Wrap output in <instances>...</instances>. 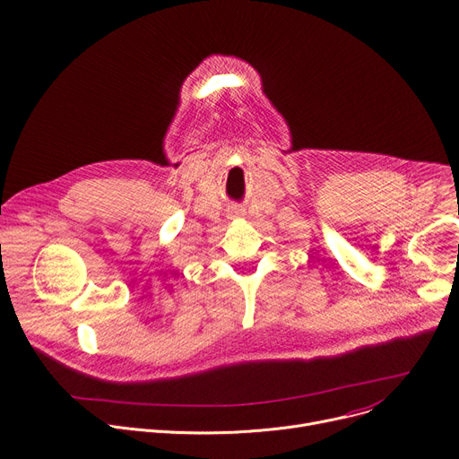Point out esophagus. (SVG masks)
I'll use <instances>...</instances> for the list:
<instances>
[{"label": "esophagus", "mask_w": 459, "mask_h": 459, "mask_svg": "<svg viewBox=\"0 0 459 459\" xmlns=\"http://www.w3.org/2000/svg\"><path fill=\"white\" fill-rule=\"evenodd\" d=\"M228 214H230V219H238V217H242V209L240 207H230L228 209Z\"/></svg>", "instance_id": "1"}]
</instances>
